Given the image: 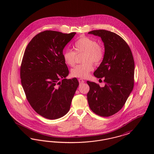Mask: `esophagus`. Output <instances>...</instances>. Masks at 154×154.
<instances>
[{"label": "esophagus", "instance_id": "34e87169", "mask_svg": "<svg viewBox=\"0 0 154 154\" xmlns=\"http://www.w3.org/2000/svg\"><path fill=\"white\" fill-rule=\"evenodd\" d=\"M79 83L80 84H83L84 82V80H82V79H79Z\"/></svg>", "mask_w": 154, "mask_h": 154}]
</instances>
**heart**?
I'll return each mask as SVG.
<instances>
[{
    "instance_id": "1",
    "label": "heart",
    "mask_w": 154,
    "mask_h": 154,
    "mask_svg": "<svg viewBox=\"0 0 154 154\" xmlns=\"http://www.w3.org/2000/svg\"><path fill=\"white\" fill-rule=\"evenodd\" d=\"M73 48L74 51L69 49L63 51L64 61L67 65L73 66L77 54L84 52L82 60L85 63L75 66L72 70L71 74L75 77L86 78L94 69L91 62L96 65H99L102 62L105 55L104 48L95 39L87 36L80 37L74 43Z\"/></svg>"
}]
</instances>
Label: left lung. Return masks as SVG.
I'll return each instance as SVG.
<instances>
[{
  "instance_id": "obj_1",
  "label": "left lung",
  "mask_w": 154,
  "mask_h": 154,
  "mask_svg": "<svg viewBox=\"0 0 154 154\" xmlns=\"http://www.w3.org/2000/svg\"><path fill=\"white\" fill-rule=\"evenodd\" d=\"M100 37L105 55L101 64L94 72L96 77L103 78L104 87L87 81L89 106L94 113L110 117L124 106L134 86V62L128 44L117 34L106 30L88 32Z\"/></svg>"
}]
</instances>
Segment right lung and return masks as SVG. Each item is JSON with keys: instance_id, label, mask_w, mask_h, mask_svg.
<instances>
[{"instance_id": "right-lung-1", "label": "right lung", "mask_w": 154, "mask_h": 154, "mask_svg": "<svg viewBox=\"0 0 154 154\" xmlns=\"http://www.w3.org/2000/svg\"><path fill=\"white\" fill-rule=\"evenodd\" d=\"M75 34L45 30L31 40L24 52L20 68L22 87L31 107L45 118L66 114L79 85L76 78L65 79L69 72L63 58V48Z\"/></svg>"}]
</instances>
